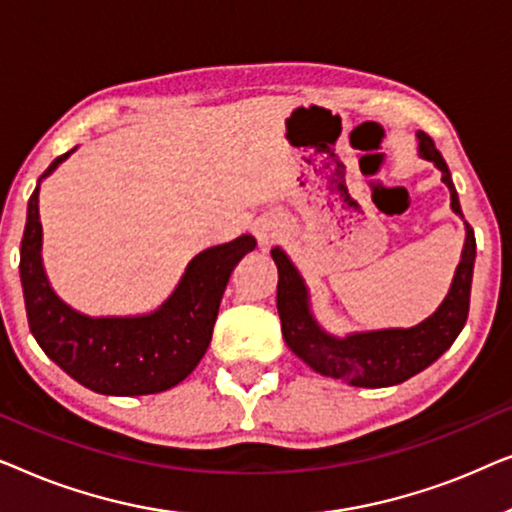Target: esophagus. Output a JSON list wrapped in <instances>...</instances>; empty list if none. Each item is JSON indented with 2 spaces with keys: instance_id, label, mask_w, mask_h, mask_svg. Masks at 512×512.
<instances>
[{
  "instance_id": "1",
  "label": "esophagus",
  "mask_w": 512,
  "mask_h": 512,
  "mask_svg": "<svg viewBox=\"0 0 512 512\" xmlns=\"http://www.w3.org/2000/svg\"><path fill=\"white\" fill-rule=\"evenodd\" d=\"M254 235H256V242L258 247L263 251L270 249L272 244L279 240V235H282V230H279V223L272 221V219H263L261 223H256L254 228Z\"/></svg>"
}]
</instances>
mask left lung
I'll use <instances>...</instances> for the list:
<instances>
[{
    "instance_id": "left-lung-1",
    "label": "left lung",
    "mask_w": 512,
    "mask_h": 512,
    "mask_svg": "<svg viewBox=\"0 0 512 512\" xmlns=\"http://www.w3.org/2000/svg\"><path fill=\"white\" fill-rule=\"evenodd\" d=\"M419 156L429 160L443 172V184L450 188L452 212L461 214L457 188L452 184L450 167L440 156L433 139L426 132H417ZM272 261L279 270L277 282V310L282 319V335L286 345L298 359L326 377L345 380L352 387H394L422 373L438 359L445 349L452 347L457 335L468 319L471 305V282L475 263V235L466 223V242L461 251V261L454 272L450 293L429 319L412 328H382V331L349 333L345 338H335L317 324L310 310V293L282 249L270 251Z\"/></svg>"
}]
</instances>
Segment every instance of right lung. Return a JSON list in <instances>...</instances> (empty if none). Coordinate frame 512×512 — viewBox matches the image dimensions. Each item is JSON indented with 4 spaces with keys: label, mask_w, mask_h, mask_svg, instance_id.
<instances>
[{
    "label": "right lung",
    "mask_w": 512,
    "mask_h": 512,
    "mask_svg": "<svg viewBox=\"0 0 512 512\" xmlns=\"http://www.w3.org/2000/svg\"><path fill=\"white\" fill-rule=\"evenodd\" d=\"M72 151L55 158L41 179ZM39 184L27 202L20 242V282L34 340L48 359L97 394L144 396L177 387L205 356L223 291L235 265L254 251V237L242 235L200 251L158 310L137 317H88L62 303L48 284L41 263Z\"/></svg>",
    "instance_id": "1"
}]
</instances>
